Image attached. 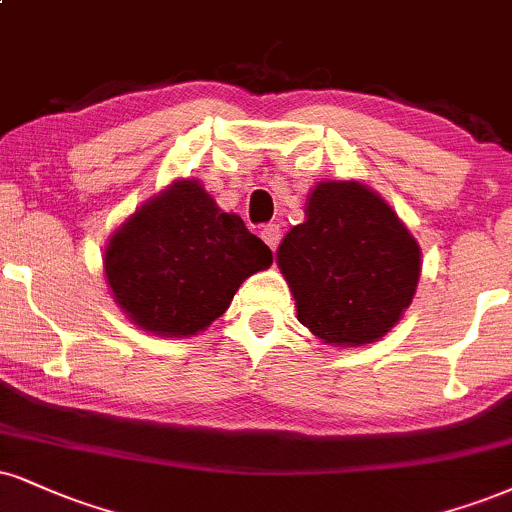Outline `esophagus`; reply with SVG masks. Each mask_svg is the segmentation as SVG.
<instances>
[{"label": "esophagus", "instance_id": "esophagus-1", "mask_svg": "<svg viewBox=\"0 0 512 512\" xmlns=\"http://www.w3.org/2000/svg\"><path fill=\"white\" fill-rule=\"evenodd\" d=\"M262 240L269 245V248L276 250L281 243V226L279 224H267L262 229Z\"/></svg>", "mask_w": 512, "mask_h": 512}]
</instances>
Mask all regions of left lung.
<instances>
[{
  "label": "left lung",
  "instance_id": "left-lung-1",
  "mask_svg": "<svg viewBox=\"0 0 512 512\" xmlns=\"http://www.w3.org/2000/svg\"><path fill=\"white\" fill-rule=\"evenodd\" d=\"M298 322L331 346L374 343L403 317L422 250L386 200L357 181H322L305 221L276 250Z\"/></svg>",
  "mask_w": 512,
  "mask_h": 512
}]
</instances>
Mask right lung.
I'll return each mask as SVG.
<instances>
[{
	"label": "right lung",
	"mask_w": 512,
	"mask_h": 512,
	"mask_svg": "<svg viewBox=\"0 0 512 512\" xmlns=\"http://www.w3.org/2000/svg\"><path fill=\"white\" fill-rule=\"evenodd\" d=\"M269 264L272 250L193 178L135 209L104 250L121 310L140 329L169 338L207 329L229 310L240 283Z\"/></svg>",
	"instance_id": "obj_1"
}]
</instances>
